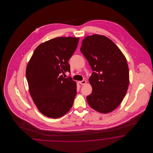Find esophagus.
Listing matches in <instances>:
<instances>
[{"instance_id": "obj_1", "label": "esophagus", "mask_w": 153, "mask_h": 153, "mask_svg": "<svg viewBox=\"0 0 153 153\" xmlns=\"http://www.w3.org/2000/svg\"><path fill=\"white\" fill-rule=\"evenodd\" d=\"M86 82H87V81H86V80H83L82 81H79V83H80V84H81V85H85L86 84Z\"/></svg>"}]
</instances>
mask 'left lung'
I'll list each match as a JSON object with an SVG mask.
<instances>
[{
  "instance_id": "1",
  "label": "left lung",
  "mask_w": 153,
  "mask_h": 153,
  "mask_svg": "<svg viewBox=\"0 0 153 153\" xmlns=\"http://www.w3.org/2000/svg\"><path fill=\"white\" fill-rule=\"evenodd\" d=\"M80 50L93 71L89 79L92 92L87 97L88 104L102 114L114 111L122 102L129 85L126 57L111 39L97 34L85 37Z\"/></svg>"
}]
</instances>
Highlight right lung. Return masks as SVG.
<instances>
[{"instance_id":"obj_1","label":"right lung","mask_w":153,"mask_h":153,"mask_svg":"<svg viewBox=\"0 0 153 153\" xmlns=\"http://www.w3.org/2000/svg\"><path fill=\"white\" fill-rule=\"evenodd\" d=\"M79 38L58 37L39 45L27 66L26 75L30 95L39 111L52 118L64 116L73 105L76 83L62 73L71 72L68 61Z\"/></svg>"}]
</instances>
